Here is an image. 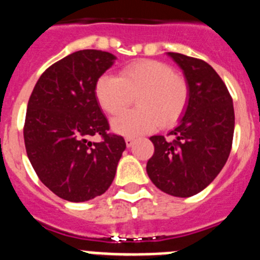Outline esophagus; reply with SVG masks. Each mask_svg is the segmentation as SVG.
Listing matches in <instances>:
<instances>
[{
  "label": "esophagus",
  "instance_id": "esophagus-1",
  "mask_svg": "<svg viewBox=\"0 0 260 260\" xmlns=\"http://www.w3.org/2000/svg\"><path fill=\"white\" fill-rule=\"evenodd\" d=\"M133 144H135V139H133V137H125V145H127L128 148H131Z\"/></svg>",
  "mask_w": 260,
  "mask_h": 260
}]
</instances>
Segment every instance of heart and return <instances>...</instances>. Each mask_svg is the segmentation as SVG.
Segmentation results:
<instances>
[{
	"instance_id": "1",
	"label": "heart",
	"mask_w": 260,
	"mask_h": 260,
	"mask_svg": "<svg viewBox=\"0 0 260 260\" xmlns=\"http://www.w3.org/2000/svg\"><path fill=\"white\" fill-rule=\"evenodd\" d=\"M188 83L170 65L157 60H137L119 72L105 74L95 83L99 107L108 115L125 111L136 98V110L112 120V129L123 136L152 132L177 123L188 103Z\"/></svg>"
}]
</instances>
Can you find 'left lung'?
<instances>
[{
  "mask_svg": "<svg viewBox=\"0 0 260 260\" xmlns=\"http://www.w3.org/2000/svg\"><path fill=\"white\" fill-rule=\"evenodd\" d=\"M188 83V105L166 139L152 136L146 173L155 187L178 198L196 195L217 177L232 150L233 99L213 68L200 58L169 52Z\"/></svg>",
  "mask_w": 260,
  "mask_h": 260,
  "instance_id": "obj_1",
  "label": "left lung"
}]
</instances>
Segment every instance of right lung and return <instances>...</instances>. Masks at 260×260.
<instances>
[{"label": "right lung", "instance_id": "obj_1", "mask_svg": "<svg viewBox=\"0 0 260 260\" xmlns=\"http://www.w3.org/2000/svg\"><path fill=\"white\" fill-rule=\"evenodd\" d=\"M115 56L82 49L40 76L27 105L23 127L27 157L44 186L68 202H87L111 186L125 149L95 98V83ZM98 134L103 141L91 143Z\"/></svg>", "mask_w": 260, "mask_h": 260}]
</instances>
